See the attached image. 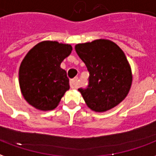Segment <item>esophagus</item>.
I'll list each match as a JSON object with an SVG mask.
<instances>
[{
    "label": "esophagus",
    "mask_w": 156,
    "mask_h": 156,
    "mask_svg": "<svg viewBox=\"0 0 156 156\" xmlns=\"http://www.w3.org/2000/svg\"><path fill=\"white\" fill-rule=\"evenodd\" d=\"M77 80H78V78H77V77H75L74 79L70 80V86L72 89H76V88L78 87V81H77Z\"/></svg>",
    "instance_id": "obj_1"
}]
</instances>
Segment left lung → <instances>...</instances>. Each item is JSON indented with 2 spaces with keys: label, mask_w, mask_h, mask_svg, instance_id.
<instances>
[{
  "label": "left lung",
  "mask_w": 156,
  "mask_h": 156,
  "mask_svg": "<svg viewBox=\"0 0 156 156\" xmlns=\"http://www.w3.org/2000/svg\"><path fill=\"white\" fill-rule=\"evenodd\" d=\"M75 49L90 73L88 86L78 89L87 106L104 112L120 104L132 83L131 69L123 51L105 39L77 44Z\"/></svg>",
  "instance_id": "1"
}]
</instances>
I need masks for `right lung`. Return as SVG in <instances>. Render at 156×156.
<instances>
[{
	"mask_svg": "<svg viewBox=\"0 0 156 156\" xmlns=\"http://www.w3.org/2000/svg\"><path fill=\"white\" fill-rule=\"evenodd\" d=\"M71 51L69 44L45 41L25 56L19 70V84L24 98L33 107L54 110L70 89L69 78L61 63Z\"/></svg>",
	"mask_w": 156,
	"mask_h": 156,
	"instance_id": "obj_1",
	"label": "right lung"
}]
</instances>
